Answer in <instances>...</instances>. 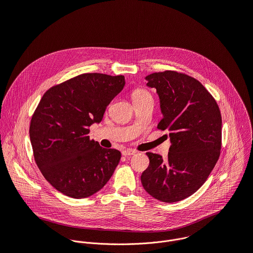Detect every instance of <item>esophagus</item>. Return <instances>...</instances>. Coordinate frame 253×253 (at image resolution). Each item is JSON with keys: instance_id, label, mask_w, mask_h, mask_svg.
Listing matches in <instances>:
<instances>
[{"instance_id": "34e87169", "label": "esophagus", "mask_w": 253, "mask_h": 253, "mask_svg": "<svg viewBox=\"0 0 253 253\" xmlns=\"http://www.w3.org/2000/svg\"><path fill=\"white\" fill-rule=\"evenodd\" d=\"M135 153H136V151L133 149H125L122 151V154L124 156H131V155H134Z\"/></svg>"}]
</instances>
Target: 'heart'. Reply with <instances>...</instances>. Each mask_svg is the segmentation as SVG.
Wrapping results in <instances>:
<instances>
[{
    "label": "heart",
    "instance_id": "1",
    "mask_svg": "<svg viewBox=\"0 0 253 253\" xmlns=\"http://www.w3.org/2000/svg\"><path fill=\"white\" fill-rule=\"evenodd\" d=\"M148 98H152V95L150 92L144 88H135L132 91V99L133 102H138V101H143Z\"/></svg>",
    "mask_w": 253,
    "mask_h": 253
}]
</instances>
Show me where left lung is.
<instances>
[{
  "label": "left lung",
  "instance_id": "1",
  "mask_svg": "<svg viewBox=\"0 0 253 253\" xmlns=\"http://www.w3.org/2000/svg\"><path fill=\"white\" fill-rule=\"evenodd\" d=\"M155 88L163 118L157 128L169 131L168 156L147 152L149 166L141 183L152 197L177 202L196 192L217 162L221 149V114L212 95L195 78L176 71L146 77Z\"/></svg>",
  "mask_w": 253,
  "mask_h": 253
}]
</instances>
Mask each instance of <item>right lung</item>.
<instances>
[{
  "instance_id": "obj_1",
  "label": "right lung",
  "mask_w": 253,
  "mask_h": 253,
  "mask_svg": "<svg viewBox=\"0 0 253 253\" xmlns=\"http://www.w3.org/2000/svg\"><path fill=\"white\" fill-rule=\"evenodd\" d=\"M124 85L122 75L85 73L51 87L40 100L30 123L34 158L61 193L89 197L113 175L121 152L101 147L88 134Z\"/></svg>"
}]
</instances>
